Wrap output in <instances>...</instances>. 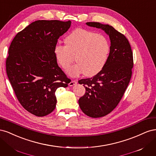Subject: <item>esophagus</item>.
I'll use <instances>...</instances> for the list:
<instances>
[{
	"label": "esophagus",
	"mask_w": 156,
	"mask_h": 156,
	"mask_svg": "<svg viewBox=\"0 0 156 156\" xmlns=\"http://www.w3.org/2000/svg\"><path fill=\"white\" fill-rule=\"evenodd\" d=\"M77 83V82L76 81H75V80H72V81H71V82L69 83V86L72 87V86L75 85V84H76Z\"/></svg>",
	"instance_id": "obj_1"
}]
</instances>
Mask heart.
Returning <instances> with one entry per match:
<instances>
[{"label":"heart","instance_id":"b5f03b06","mask_svg":"<svg viewBox=\"0 0 156 156\" xmlns=\"http://www.w3.org/2000/svg\"><path fill=\"white\" fill-rule=\"evenodd\" d=\"M66 45L56 44L54 54L58 63L64 69L69 66L76 56L77 64L69 68L67 73L72 77L84 74L92 77L105 66L111 51L107 37L84 29H77L66 37Z\"/></svg>","mask_w":156,"mask_h":156}]
</instances>
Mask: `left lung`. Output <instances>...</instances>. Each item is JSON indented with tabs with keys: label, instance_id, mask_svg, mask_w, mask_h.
<instances>
[{
	"label": "left lung",
	"instance_id": "8db88e82",
	"mask_svg": "<svg viewBox=\"0 0 156 156\" xmlns=\"http://www.w3.org/2000/svg\"><path fill=\"white\" fill-rule=\"evenodd\" d=\"M86 24L101 29L111 40L110 54L103 69L92 78L79 81L86 89L79 100L80 108L90 117L100 118L114 110L124 96L132 75L133 52L126 36L112 27L97 22Z\"/></svg>",
	"mask_w": 156,
	"mask_h": 156
}]
</instances>
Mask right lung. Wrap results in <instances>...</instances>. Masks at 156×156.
Returning <instances> with one entry per match:
<instances>
[{
	"mask_svg": "<svg viewBox=\"0 0 156 156\" xmlns=\"http://www.w3.org/2000/svg\"><path fill=\"white\" fill-rule=\"evenodd\" d=\"M70 25V21H36L18 32L9 48L6 60L9 81L21 105L35 116L53 112L56 89L67 87L71 81L54 54L58 39Z\"/></svg>",
	"mask_w": 156,
	"mask_h": 156,
	"instance_id": "add662e5",
	"label": "right lung"
}]
</instances>
